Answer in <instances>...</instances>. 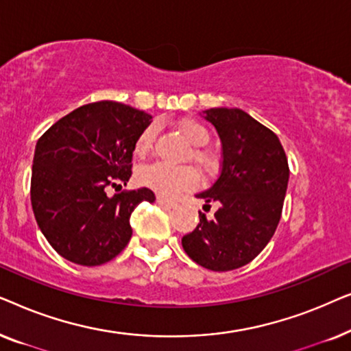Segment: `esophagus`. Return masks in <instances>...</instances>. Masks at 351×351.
Segmentation results:
<instances>
[{"label": "esophagus", "mask_w": 351, "mask_h": 351, "mask_svg": "<svg viewBox=\"0 0 351 351\" xmlns=\"http://www.w3.org/2000/svg\"><path fill=\"white\" fill-rule=\"evenodd\" d=\"M156 203L160 206H165V208H176L177 206V201L174 199H169V198H165V196H158L156 198Z\"/></svg>", "instance_id": "obj_1"}]
</instances>
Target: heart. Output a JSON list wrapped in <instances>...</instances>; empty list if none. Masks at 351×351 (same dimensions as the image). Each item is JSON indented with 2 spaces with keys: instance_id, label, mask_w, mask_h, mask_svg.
I'll return each mask as SVG.
<instances>
[{
  "instance_id": "heart-1",
  "label": "heart",
  "mask_w": 351,
  "mask_h": 351,
  "mask_svg": "<svg viewBox=\"0 0 351 351\" xmlns=\"http://www.w3.org/2000/svg\"><path fill=\"white\" fill-rule=\"evenodd\" d=\"M179 131L182 132L186 141H189L193 147H203L209 141V132L203 124L195 119H182L177 124ZM158 126L155 123L148 124L143 131L138 134L136 145H134V152L138 158H145L148 153L152 152L153 142H155ZM193 160L196 161L203 171L213 169V160L208 153L203 150L193 152ZM137 182L142 186H147L156 193L172 196L179 193L182 190L191 189L196 182H198V176H196L195 169L191 167H172L162 162H155V165L145 166L137 172Z\"/></svg>"
}]
</instances>
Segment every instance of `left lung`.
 I'll list each match as a JSON object with an SVG mask.
<instances>
[{
  "label": "left lung",
  "mask_w": 351,
  "mask_h": 351,
  "mask_svg": "<svg viewBox=\"0 0 351 351\" xmlns=\"http://www.w3.org/2000/svg\"><path fill=\"white\" fill-rule=\"evenodd\" d=\"M222 142L217 180L196 198L219 204L213 219L199 213L193 232L182 238L191 261L213 271H228L256 258L281 219L289 166L280 138L239 108H209ZM210 208V206H209Z\"/></svg>",
  "instance_id": "1"
}]
</instances>
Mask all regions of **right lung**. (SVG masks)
<instances>
[{
	"mask_svg": "<svg viewBox=\"0 0 351 351\" xmlns=\"http://www.w3.org/2000/svg\"><path fill=\"white\" fill-rule=\"evenodd\" d=\"M152 114L104 100L59 119L36 142L32 208L41 233L66 261L95 267L112 261L132 237V210L155 193L143 189L107 195L126 185L136 141Z\"/></svg>",
	"mask_w": 351,
	"mask_h": 351,
	"instance_id": "obj_1",
	"label": "right lung"
}]
</instances>
